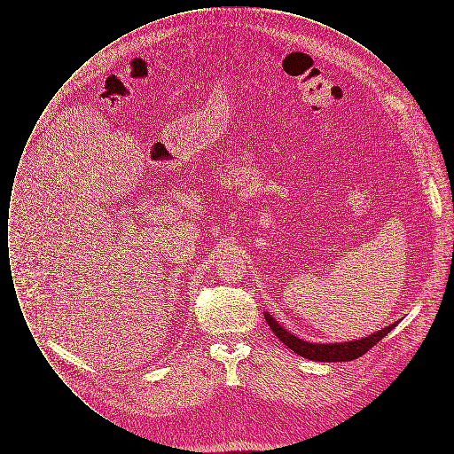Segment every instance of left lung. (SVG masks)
Returning a JSON list of instances; mask_svg holds the SVG:
<instances>
[{
	"instance_id": "obj_1",
	"label": "left lung",
	"mask_w": 454,
	"mask_h": 454,
	"mask_svg": "<svg viewBox=\"0 0 454 454\" xmlns=\"http://www.w3.org/2000/svg\"><path fill=\"white\" fill-rule=\"evenodd\" d=\"M265 320L272 332L279 337V340L300 354L301 357L311 359V361H320V363H339V361H352L361 356H364L371 347L376 346L385 335H388L389 330L395 326V324L389 325L387 328L369 335L366 339L361 340H352V342H342V344H311L302 339L294 337L287 330H284L281 325L278 324L269 313H265Z\"/></svg>"
}]
</instances>
